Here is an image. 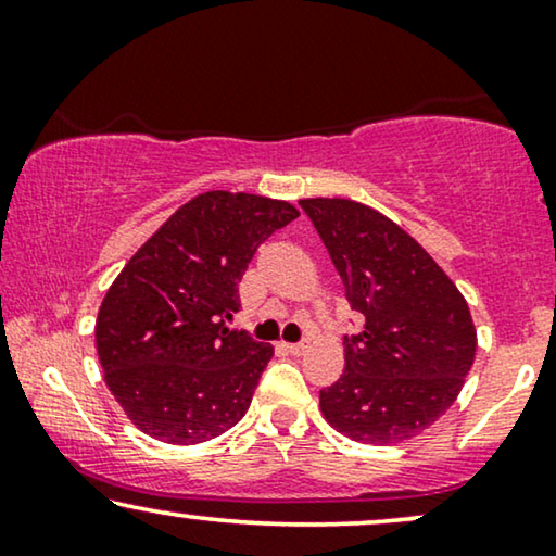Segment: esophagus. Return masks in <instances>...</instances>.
<instances>
[{
	"label": "esophagus",
	"instance_id": "obj_1",
	"mask_svg": "<svg viewBox=\"0 0 556 556\" xmlns=\"http://www.w3.org/2000/svg\"><path fill=\"white\" fill-rule=\"evenodd\" d=\"M286 349H288V354L301 356L308 349V341H299V344H286Z\"/></svg>",
	"mask_w": 556,
	"mask_h": 556
}]
</instances>
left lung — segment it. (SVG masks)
I'll list each match as a JSON object with an SVG mask.
<instances>
[{
	"mask_svg": "<svg viewBox=\"0 0 556 556\" xmlns=\"http://www.w3.org/2000/svg\"><path fill=\"white\" fill-rule=\"evenodd\" d=\"M321 235L364 331L344 337V371L318 394L326 422L369 445L428 430L458 397L476 356L463 293L420 242L354 200L299 202Z\"/></svg>",
	"mask_w": 556,
	"mask_h": 556,
	"instance_id": "1",
	"label": "left lung"
}]
</instances>
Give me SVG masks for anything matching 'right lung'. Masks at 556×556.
I'll list each match as a JSON object with an SVG mask.
<instances>
[{
	"label": "right lung",
	"instance_id": "right-lung-1",
	"mask_svg": "<svg viewBox=\"0 0 556 556\" xmlns=\"http://www.w3.org/2000/svg\"><path fill=\"white\" fill-rule=\"evenodd\" d=\"M299 217L291 202L197 194L113 280L96 318L103 379L149 438L197 445L248 413L273 346L232 331L238 283L261 242Z\"/></svg>",
	"mask_w": 556,
	"mask_h": 556
}]
</instances>
